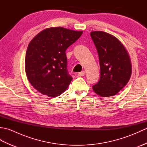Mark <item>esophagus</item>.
I'll return each mask as SVG.
<instances>
[{"instance_id": "34e87169", "label": "esophagus", "mask_w": 147, "mask_h": 147, "mask_svg": "<svg viewBox=\"0 0 147 147\" xmlns=\"http://www.w3.org/2000/svg\"><path fill=\"white\" fill-rule=\"evenodd\" d=\"M85 74V72L84 71H82L80 72V73H78V76L81 77V76H83Z\"/></svg>"}]
</instances>
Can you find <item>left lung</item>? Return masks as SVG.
I'll return each instance as SVG.
<instances>
[{
    "mask_svg": "<svg viewBox=\"0 0 147 147\" xmlns=\"http://www.w3.org/2000/svg\"><path fill=\"white\" fill-rule=\"evenodd\" d=\"M90 36L97 50L100 76L93 90L101 96L115 95L126 86L131 75V65L121 42L104 32H92Z\"/></svg>",
    "mask_w": 147,
    "mask_h": 147,
    "instance_id": "left-lung-1",
    "label": "left lung"
}]
</instances>
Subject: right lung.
Listing matches in <instances>:
<instances>
[{
    "mask_svg": "<svg viewBox=\"0 0 147 147\" xmlns=\"http://www.w3.org/2000/svg\"><path fill=\"white\" fill-rule=\"evenodd\" d=\"M83 32L51 28L39 33L28 46L25 71L28 79L36 90L49 96L60 95L73 78L67 69L66 49Z\"/></svg>",
    "mask_w": 147,
    "mask_h": 147,
    "instance_id": "right-lung-1",
    "label": "right lung"
}]
</instances>
